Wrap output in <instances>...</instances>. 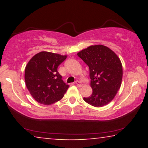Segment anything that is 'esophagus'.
<instances>
[{"label": "esophagus", "mask_w": 148, "mask_h": 148, "mask_svg": "<svg viewBox=\"0 0 148 148\" xmlns=\"http://www.w3.org/2000/svg\"><path fill=\"white\" fill-rule=\"evenodd\" d=\"M75 84L78 87H82V83H81V82H79V81H76L75 82Z\"/></svg>", "instance_id": "obj_1"}]
</instances>
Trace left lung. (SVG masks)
Here are the masks:
<instances>
[{
  "mask_svg": "<svg viewBox=\"0 0 148 148\" xmlns=\"http://www.w3.org/2000/svg\"><path fill=\"white\" fill-rule=\"evenodd\" d=\"M77 55L90 69V85L93 92L84 98L89 104L102 107L108 104L120 89L123 66L112 50L103 45H95L78 52Z\"/></svg>",
  "mask_w": 148,
  "mask_h": 148,
  "instance_id": "left-lung-1",
  "label": "left lung"
}]
</instances>
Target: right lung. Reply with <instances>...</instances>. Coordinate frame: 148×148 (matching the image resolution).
I'll list each match as a JSON object with an SVG mask.
<instances>
[{
	"label": "right lung",
	"instance_id": "1",
	"mask_svg": "<svg viewBox=\"0 0 148 148\" xmlns=\"http://www.w3.org/2000/svg\"><path fill=\"white\" fill-rule=\"evenodd\" d=\"M66 56L41 52L34 56L26 65V87L35 100L50 105L63 98L69 88L58 72L59 64Z\"/></svg>",
	"mask_w": 148,
	"mask_h": 148
}]
</instances>
